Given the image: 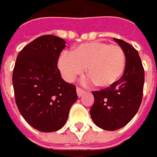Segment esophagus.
<instances>
[{"mask_svg":"<svg viewBox=\"0 0 157 157\" xmlns=\"http://www.w3.org/2000/svg\"><path fill=\"white\" fill-rule=\"evenodd\" d=\"M85 93H86V91H85L84 89H82L80 87H77V94H78V97H80L81 95H83V94H85Z\"/></svg>","mask_w":157,"mask_h":157,"instance_id":"1","label":"esophagus"}]
</instances>
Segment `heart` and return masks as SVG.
Listing matches in <instances>:
<instances>
[{"label": "heart", "mask_w": 157, "mask_h": 157, "mask_svg": "<svg viewBox=\"0 0 157 157\" xmlns=\"http://www.w3.org/2000/svg\"><path fill=\"white\" fill-rule=\"evenodd\" d=\"M126 56L123 49L115 44L89 42L70 52H62L58 66L65 80L71 82L86 68L87 81L100 87H110L121 78L125 71Z\"/></svg>", "instance_id": "heart-1"}]
</instances>
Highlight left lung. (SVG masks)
I'll list each match as a JSON object with an SVG mask.
<instances>
[{"mask_svg":"<svg viewBox=\"0 0 157 157\" xmlns=\"http://www.w3.org/2000/svg\"><path fill=\"white\" fill-rule=\"evenodd\" d=\"M114 41L126 56L125 71L114 85L100 91H93L94 105L90 115L96 126L106 130H116L128 124L140 109L145 72L139 52L121 39Z\"/></svg>","mask_w":157,"mask_h":157,"instance_id":"left-lung-1","label":"left lung"}]
</instances>
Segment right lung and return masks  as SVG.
I'll return each instance as SVG.
<instances>
[{"mask_svg":"<svg viewBox=\"0 0 157 157\" xmlns=\"http://www.w3.org/2000/svg\"><path fill=\"white\" fill-rule=\"evenodd\" d=\"M65 44L56 36H39L20 51L13 69L17 109L29 125L43 132L62 128L78 99L76 86L62 79L57 67Z\"/></svg>","mask_w":157,"mask_h":157,"instance_id":"1","label":"right lung"}]
</instances>
